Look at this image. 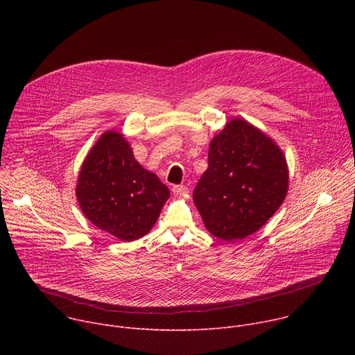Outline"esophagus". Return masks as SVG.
<instances>
[{
	"instance_id": "1",
	"label": "esophagus",
	"mask_w": 355,
	"mask_h": 355,
	"mask_svg": "<svg viewBox=\"0 0 355 355\" xmlns=\"http://www.w3.org/2000/svg\"><path fill=\"white\" fill-rule=\"evenodd\" d=\"M173 193L177 196H182L185 193H188V188L185 185H174L173 187Z\"/></svg>"
}]
</instances>
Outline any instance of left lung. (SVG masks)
Returning <instances> with one entry per match:
<instances>
[{
	"label": "left lung",
	"mask_w": 355,
	"mask_h": 355,
	"mask_svg": "<svg viewBox=\"0 0 355 355\" xmlns=\"http://www.w3.org/2000/svg\"><path fill=\"white\" fill-rule=\"evenodd\" d=\"M288 182L279 146L254 125L233 118L211 140L208 170L192 198L207 230L233 241L267 223L282 205Z\"/></svg>",
	"instance_id": "1"
}]
</instances>
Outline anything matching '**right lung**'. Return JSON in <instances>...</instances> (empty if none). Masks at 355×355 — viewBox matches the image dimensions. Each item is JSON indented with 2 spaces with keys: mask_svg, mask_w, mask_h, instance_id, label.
I'll use <instances>...</instances> for the list:
<instances>
[{
  "mask_svg": "<svg viewBox=\"0 0 355 355\" xmlns=\"http://www.w3.org/2000/svg\"><path fill=\"white\" fill-rule=\"evenodd\" d=\"M76 196L92 225L122 241H133L156 225L170 189L137 163L122 133L107 130L83 162Z\"/></svg>",
  "mask_w": 355,
  "mask_h": 355,
  "instance_id": "right-lung-1",
  "label": "right lung"
}]
</instances>
